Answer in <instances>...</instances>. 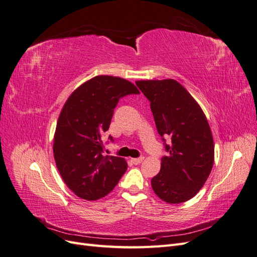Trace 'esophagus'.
Segmentation results:
<instances>
[{
	"instance_id": "obj_1",
	"label": "esophagus",
	"mask_w": 257,
	"mask_h": 257,
	"mask_svg": "<svg viewBox=\"0 0 257 257\" xmlns=\"http://www.w3.org/2000/svg\"><path fill=\"white\" fill-rule=\"evenodd\" d=\"M144 161V157H141V158H137V159H132V163L135 165H138L141 164V163Z\"/></svg>"
}]
</instances>
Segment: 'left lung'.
I'll return each mask as SVG.
<instances>
[{
    "label": "left lung",
    "instance_id": "left-lung-1",
    "mask_svg": "<svg viewBox=\"0 0 257 257\" xmlns=\"http://www.w3.org/2000/svg\"><path fill=\"white\" fill-rule=\"evenodd\" d=\"M136 84L149 99L167 152L160 173L151 179L152 189L166 203H183L196 195L211 173L214 145L209 123L196 100L178 81L141 80Z\"/></svg>",
    "mask_w": 257,
    "mask_h": 257
}]
</instances>
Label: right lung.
<instances>
[{"label":"right lung","mask_w":257,"mask_h":257,"mask_svg":"<svg viewBox=\"0 0 257 257\" xmlns=\"http://www.w3.org/2000/svg\"><path fill=\"white\" fill-rule=\"evenodd\" d=\"M130 94H139L132 82L96 76L77 88L62 108L53 139L54 160L65 184L82 199L104 197L125 173V160L103 154V136L119 99Z\"/></svg>","instance_id":"1"}]
</instances>
